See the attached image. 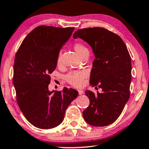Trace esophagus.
Returning <instances> with one entry per match:
<instances>
[{"label": "esophagus", "instance_id": "1", "mask_svg": "<svg viewBox=\"0 0 149 149\" xmlns=\"http://www.w3.org/2000/svg\"><path fill=\"white\" fill-rule=\"evenodd\" d=\"M84 91H82V90H78V94L80 95H82V94H84Z\"/></svg>", "mask_w": 149, "mask_h": 149}]
</instances>
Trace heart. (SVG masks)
<instances>
[{
    "label": "heart",
    "instance_id": "obj_1",
    "mask_svg": "<svg viewBox=\"0 0 149 149\" xmlns=\"http://www.w3.org/2000/svg\"><path fill=\"white\" fill-rule=\"evenodd\" d=\"M76 53L80 58L86 54H89V51L86 45L80 42H77L72 45ZM57 65H60L62 63V53H58L56 58ZM86 77V72L83 71H72L66 75L65 80L71 86L75 87H81L84 84V80Z\"/></svg>",
    "mask_w": 149,
    "mask_h": 149
}]
</instances>
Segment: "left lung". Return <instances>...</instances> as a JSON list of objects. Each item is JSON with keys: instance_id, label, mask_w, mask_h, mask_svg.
<instances>
[{"instance_id": "obj_1", "label": "left lung", "mask_w": 149, "mask_h": 149, "mask_svg": "<svg viewBox=\"0 0 149 149\" xmlns=\"http://www.w3.org/2000/svg\"><path fill=\"white\" fill-rule=\"evenodd\" d=\"M74 39L80 38L92 47L95 59L89 83L102 92L87 90L90 104L83 111L86 122L96 127L113 123L120 116L130 97L131 58L120 36L104 28L77 30Z\"/></svg>"}]
</instances>
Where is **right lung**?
I'll list each match as a JSON object with an SVG mask.
<instances>
[{
    "label": "right lung",
    "mask_w": 149,
    "mask_h": 149,
    "mask_svg": "<svg viewBox=\"0 0 149 149\" xmlns=\"http://www.w3.org/2000/svg\"><path fill=\"white\" fill-rule=\"evenodd\" d=\"M74 29L36 27L24 39L15 55L13 83L17 104L27 120L37 128L60 125L66 109L78 95L77 91L67 87L62 91L48 89L58 54Z\"/></svg>",
    "instance_id": "1"
}]
</instances>
